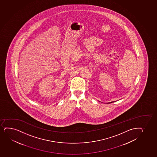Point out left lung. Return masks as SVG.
<instances>
[{"mask_svg":"<svg viewBox=\"0 0 157 157\" xmlns=\"http://www.w3.org/2000/svg\"><path fill=\"white\" fill-rule=\"evenodd\" d=\"M113 102H115V101H111V102H109V103H108V104H110V103H113Z\"/></svg>","mask_w":157,"mask_h":157,"instance_id":"left-lung-1","label":"left lung"}]
</instances>
